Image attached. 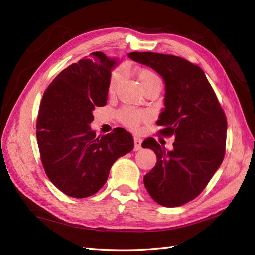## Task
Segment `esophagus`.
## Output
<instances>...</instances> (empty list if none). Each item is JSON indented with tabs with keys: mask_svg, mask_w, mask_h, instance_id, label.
<instances>
[{
	"mask_svg": "<svg viewBox=\"0 0 255 255\" xmlns=\"http://www.w3.org/2000/svg\"><path fill=\"white\" fill-rule=\"evenodd\" d=\"M133 142H134V151H139L141 149V143H142V140L140 139L139 137H133Z\"/></svg>",
	"mask_w": 255,
	"mask_h": 255,
	"instance_id": "esophagus-1",
	"label": "esophagus"
}]
</instances>
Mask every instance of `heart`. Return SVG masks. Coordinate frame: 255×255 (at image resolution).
Returning a JSON list of instances; mask_svg holds the SVG:
<instances>
[{
    "instance_id": "1",
    "label": "heart",
    "mask_w": 255,
    "mask_h": 255,
    "mask_svg": "<svg viewBox=\"0 0 255 255\" xmlns=\"http://www.w3.org/2000/svg\"><path fill=\"white\" fill-rule=\"evenodd\" d=\"M124 77V69L123 68H117L114 70L111 74L110 82H108V92L110 93H114L116 91L117 86L121 82ZM137 77L139 82L141 83L142 88L147 90L151 86L161 84V80L158 77V74H155L152 70L150 69H139L137 71ZM119 118L123 122L124 125L130 127V128H137L140 122L143 121L145 118V113L134 110V108H124L121 112H119Z\"/></svg>"
}]
</instances>
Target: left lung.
<instances>
[{
	"label": "left lung",
	"instance_id": "left-lung-1",
	"mask_svg": "<svg viewBox=\"0 0 255 255\" xmlns=\"http://www.w3.org/2000/svg\"><path fill=\"white\" fill-rule=\"evenodd\" d=\"M128 57L153 69L165 84L164 108L158 124L165 137L174 136L166 150L153 138L142 148L156 154V164L143 177L154 202L177 207L197 197L223 163L227 119L204 71L181 57L130 52Z\"/></svg>",
	"mask_w": 255,
	"mask_h": 255
}]
</instances>
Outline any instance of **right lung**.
Segmentation results:
<instances>
[{"mask_svg": "<svg viewBox=\"0 0 255 255\" xmlns=\"http://www.w3.org/2000/svg\"><path fill=\"white\" fill-rule=\"evenodd\" d=\"M117 64L118 59L92 52L59 73L42 96L36 126L40 159L53 185L68 196L99 192L114 162L133 149L125 129L96 137L90 126L95 107L106 105Z\"/></svg>", "mask_w": 255, "mask_h": 255, "instance_id": "1", "label": "right lung"}]
</instances>
